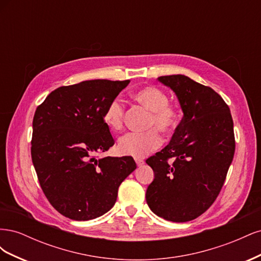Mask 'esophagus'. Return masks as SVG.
<instances>
[{
	"mask_svg": "<svg viewBox=\"0 0 261 261\" xmlns=\"http://www.w3.org/2000/svg\"><path fill=\"white\" fill-rule=\"evenodd\" d=\"M135 162H136V164L138 165V167H140V165L144 164V160L143 159H139V158H135Z\"/></svg>",
	"mask_w": 261,
	"mask_h": 261,
	"instance_id": "obj_1",
	"label": "esophagus"
}]
</instances>
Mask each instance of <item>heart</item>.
<instances>
[{
    "instance_id": "b5f03b06",
    "label": "heart",
    "mask_w": 261,
    "mask_h": 261,
    "mask_svg": "<svg viewBox=\"0 0 261 261\" xmlns=\"http://www.w3.org/2000/svg\"><path fill=\"white\" fill-rule=\"evenodd\" d=\"M133 98L150 111L148 127H153L146 132H130L123 135L117 144V150L121 154L133 156H145L154 151L162 144L160 130L169 134L174 129L178 120L179 112L175 106L169 102L167 92L159 87L147 86L133 93ZM125 117V105L120 98H114L108 103L103 122L113 132L122 129ZM155 127L160 130L154 128Z\"/></svg>"
}]
</instances>
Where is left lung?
Returning <instances> with one entry per match:
<instances>
[{
	"label": "left lung",
	"instance_id": "1",
	"mask_svg": "<svg viewBox=\"0 0 261 261\" xmlns=\"http://www.w3.org/2000/svg\"><path fill=\"white\" fill-rule=\"evenodd\" d=\"M158 80L175 92L184 116L170 144L146 160L154 172L146 200L158 217L187 222L210 208L224 184L235 152L233 120L210 87L184 75Z\"/></svg>",
	"mask_w": 261,
	"mask_h": 261
}]
</instances>
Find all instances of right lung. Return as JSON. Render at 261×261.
<instances>
[{
	"label": "right lung",
	"instance_id": "add662e5",
	"mask_svg": "<svg viewBox=\"0 0 261 261\" xmlns=\"http://www.w3.org/2000/svg\"><path fill=\"white\" fill-rule=\"evenodd\" d=\"M128 84L94 80L62 86L36 110L31 159L46 199L66 218L105 215L137 168L128 155L98 158L115 143L103 122L105 110Z\"/></svg>",
	"mask_w": 261,
	"mask_h": 261
}]
</instances>
